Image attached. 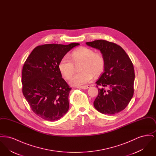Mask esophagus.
<instances>
[{"label":"esophagus","mask_w":156,"mask_h":156,"mask_svg":"<svg viewBox=\"0 0 156 156\" xmlns=\"http://www.w3.org/2000/svg\"><path fill=\"white\" fill-rule=\"evenodd\" d=\"M90 85H86V86H82L80 88L82 89H87L90 88Z\"/></svg>","instance_id":"esophagus-1"}]
</instances>
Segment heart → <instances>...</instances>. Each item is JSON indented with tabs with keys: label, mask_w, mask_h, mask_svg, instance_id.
<instances>
[{
	"label": "heart",
	"mask_w": 156,
	"mask_h": 156,
	"mask_svg": "<svg viewBox=\"0 0 156 156\" xmlns=\"http://www.w3.org/2000/svg\"><path fill=\"white\" fill-rule=\"evenodd\" d=\"M71 59L66 57L62 58L58 64V69L62 77L70 79L74 73L75 65L81 63L79 71L81 72L75 75L69 82L75 87H80L91 81L94 74L98 75L104 71L105 61L104 57L88 47H82L74 50L71 54Z\"/></svg>",
	"instance_id": "obj_1"
}]
</instances>
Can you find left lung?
<instances>
[{
  "mask_svg": "<svg viewBox=\"0 0 156 156\" xmlns=\"http://www.w3.org/2000/svg\"><path fill=\"white\" fill-rule=\"evenodd\" d=\"M86 44L100 50L105 61L104 73L96 82L103 88H98L94 106L104 114L118 113L125 109L133 95L135 75L132 62L115 43L98 40ZM105 87L108 88L107 91L103 88Z\"/></svg>",
  "mask_w": 156,
  "mask_h": 156,
  "instance_id": "left-lung-1",
  "label": "left lung"
}]
</instances>
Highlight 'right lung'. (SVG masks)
<instances>
[{"mask_svg":"<svg viewBox=\"0 0 156 156\" xmlns=\"http://www.w3.org/2000/svg\"><path fill=\"white\" fill-rule=\"evenodd\" d=\"M79 43L49 44L36 47L22 69L23 94L33 112L48 121L64 116L69 109L71 88L62 78L58 64Z\"/></svg>","mask_w":156,"mask_h":156,"instance_id":"add662e5","label":"right lung"}]
</instances>
